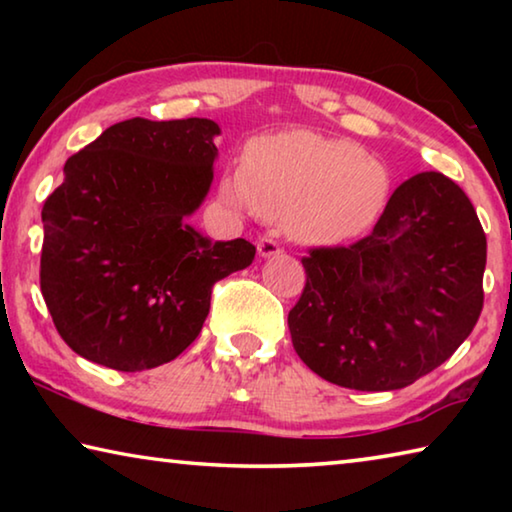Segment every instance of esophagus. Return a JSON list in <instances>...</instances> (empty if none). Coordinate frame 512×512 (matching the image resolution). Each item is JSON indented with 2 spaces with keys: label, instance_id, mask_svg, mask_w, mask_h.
I'll return each instance as SVG.
<instances>
[{
  "label": "esophagus",
  "instance_id": "esophagus-1",
  "mask_svg": "<svg viewBox=\"0 0 512 512\" xmlns=\"http://www.w3.org/2000/svg\"><path fill=\"white\" fill-rule=\"evenodd\" d=\"M257 253H259V257H275V255L282 253V248H280V244H277L275 239L262 237V239L257 241Z\"/></svg>",
  "mask_w": 512,
  "mask_h": 512
}]
</instances>
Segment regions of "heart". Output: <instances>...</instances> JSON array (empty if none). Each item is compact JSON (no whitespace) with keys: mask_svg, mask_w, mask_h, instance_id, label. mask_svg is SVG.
<instances>
[{"mask_svg":"<svg viewBox=\"0 0 512 512\" xmlns=\"http://www.w3.org/2000/svg\"><path fill=\"white\" fill-rule=\"evenodd\" d=\"M391 189L384 164L357 142L311 131L259 137L246 149L241 173H225L223 203L284 221L302 244L332 246L366 232Z\"/></svg>","mask_w":512,"mask_h":512,"instance_id":"1","label":"heart"}]
</instances>
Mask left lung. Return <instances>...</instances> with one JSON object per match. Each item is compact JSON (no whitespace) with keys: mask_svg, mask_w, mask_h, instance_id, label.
I'll return each mask as SVG.
<instances>
[{"mask_svg":"<svg viewBox=\"0 0 512 512\" xmlns=\"http://www.w3.org/2000/svg\"><path fill=\"white\" fill-rule=\"evenodd\" d=\"M485 232L443 173L395 189L368 237L309 248L289 311L298 357L354 391H397L458 350L483 309Z\"/></svg>","mask_w":512,"mask_h":512,"instance_id":"left-lung-1","label":"left lung"}]
</instances>
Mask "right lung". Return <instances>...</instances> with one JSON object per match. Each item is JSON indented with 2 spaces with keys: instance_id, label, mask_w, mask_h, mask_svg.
Instances as JSON below:
<instances>
[{
  "instance_id": "obj_1",
  "label": "right lung",
  "mask_w": 512,
  "mask_h": 512,
  "mask_svg": "<svg viewBox=\"0 0 512 512\" xmlns=\"http://www.w3.org/2000/svg\"><path fill=\"white\" fill-rule=\"evenodd\" d=\"M221 128L212 119H126L65 162L42 207V298L83 359L137 372L201 334L212 287L253 264L246 239L187 223L205 201Z\"/></svg>"
}]
</instances>
